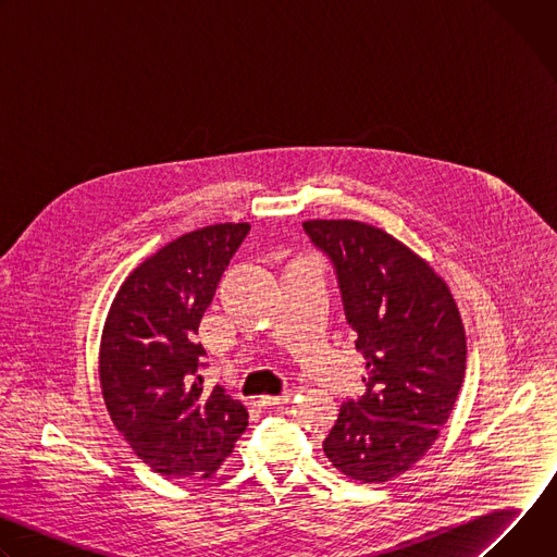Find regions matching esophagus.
Instances as JSON below:
<instances>
[{
  "mask_svg": "<svg viewBox=\"0 0 557 557\" xmlns=\"http://www.w3.org/2000/svg\"><path fill=\"white\" fill-rule=\"evenodd\" d=\"M290 404V396L284 394V396H260L258 399V406L262 410H280V408H286Z\"/></svg>",
  "mask_w": 557,
  "mask_h": 557,
  "instance_id": "34e87169",
  "label": "esophagus"
}]
</instances>
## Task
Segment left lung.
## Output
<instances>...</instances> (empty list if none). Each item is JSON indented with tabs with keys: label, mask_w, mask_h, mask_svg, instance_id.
Masks as SVG:
<instances>
[{
	"label": "left lung",
	"mask_w": 557,
	"mask_h": 557,
	"mask_svg": "<svg viewBox=\"0 0 557 557\" xmlns=\"http://www.w3.org/2000/svg\"><path fill=\"white\" fill-rule=\"evenodd\" d=\"M337 271L346 320L366 359V394L346 401L324 441L352 481L385 483L434 445L465 379L467 339L445 280L383 228L306 220Z\"/></svg>",
	"instance_id": "1"
}]
</instances>
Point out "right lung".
<instances>
[{
    "instance_id": "1",
    "label": "right lung",
    "mask_w": 557,
    "mask_h": 557,
    "mask_svg": "<svg viewBox=\"0 0 557 557\" xmlns=\"http://www.w3.org/2000/svg\"><path fill=\"white\" fill-rule=\"evenodd\" d=\"M247 222L189 231L140 262L121 284L99 348L103 401L134 454L168 479H209L249 425L224 387H202L194 344Z\"/></svg>"
}]
</instances>
